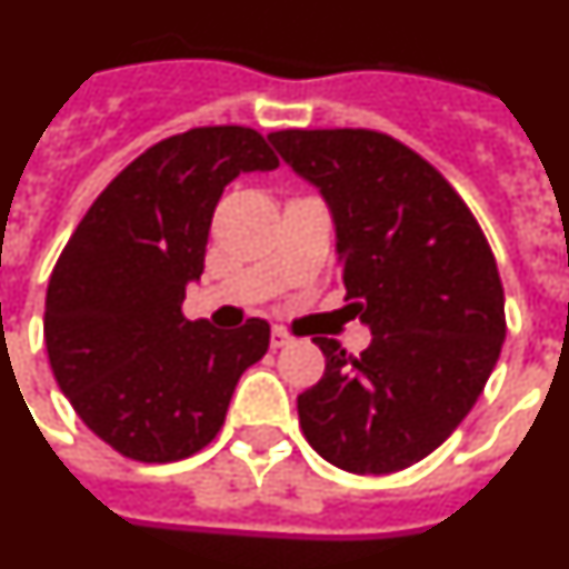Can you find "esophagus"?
<instances>
[{"label": "esophagus", "mask_w": 569, "mask_h": 569, "mask_svg": "<svg viewBox=\"0 0 569 569\" xmlns=\"http://www.w3.org/2000/svg\"><path fill=\"white\" fill-rule=\"evenodd\" d=\"M292 343V336L283 332V329H271V350H280V347H289Z\"/></svg>", "instance_id": "esophagus-1"}]
</instances>
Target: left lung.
Masks as SVG:
<instances>
[{
  "mask_svg": "<svg viewBox=\"0 0 569 569\" xmlns=\"http://www.w3.org/2000/svg\"><path fill=\"white\" fill-rule=\"evenodd\" d=\"M269 141L323 196L347 300L373 332L358 358L312 338L327 370L298 396L303 437L352 475L408 469L451 437L498 365V262L457 190L396 138L283 130Z\"/></svg>",
  "mask_w": 569,
  "mask_h": 569,
  "instance_id": "1",
  "label": "left lung"
}]
</instances>
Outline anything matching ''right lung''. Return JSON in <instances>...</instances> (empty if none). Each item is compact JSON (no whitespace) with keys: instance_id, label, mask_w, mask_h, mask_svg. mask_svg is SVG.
I'll return each mask as SVG.
<instances>
[{"instance_id":"1","label":"right lung","mask_w":569,"mask_h":569,"mask_svg":"<svg viewBox=\"0 0 569 569\" xmlns=\"http://www.w3.org/2000/svg\"><path fill=\"white\" fill-rule=\"evenodd\" d=\"M280 164L260 132L199 127L141 152L80 219L46 295L51 370L118 455L173 462L226 422L233 388L269 350V323L188 321L184 289L204 271L226 184Z\"/></svg>"}]
</instances>
